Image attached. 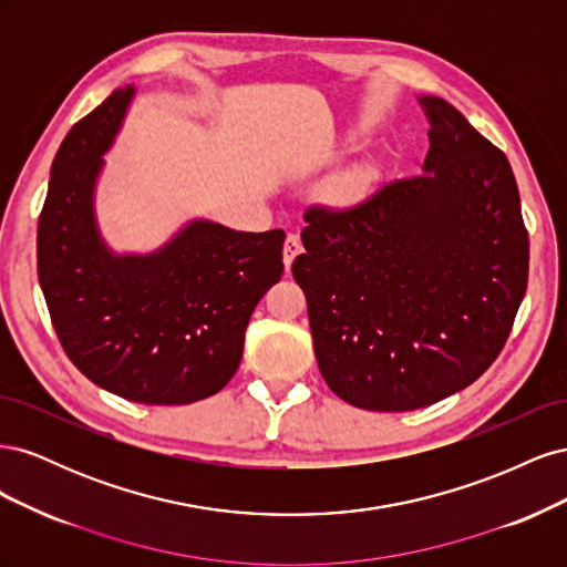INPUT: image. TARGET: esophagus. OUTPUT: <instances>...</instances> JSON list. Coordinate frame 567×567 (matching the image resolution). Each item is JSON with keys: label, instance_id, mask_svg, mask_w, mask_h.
<instances>
[{"label": "esophagus", "instance_id": "esophagus-1", "mask_svg": "<svg viewBox=\"0 0 567 567\" xmlns=\"http://www.w3.org/2000/svg\"><path fill=\"white\" fill-rule=\"evenodd\" d=\"M302 250V244H300V236L298 234H288L286 241H284V265L286 269H290V265H293L296 255Z\"/></svg>", "mask_w": 567, "mask_h": 567}]
</instances>
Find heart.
Masks as SVG:
<instances>
[{"label": "heart", "mask_w": 567, "mask_h": 567, "mask_svg": "<svg viewBox=\"0 0 567 567\" xmlns=\"http://www.w3.org/2000/svg\"><path fill=\"white\" fill-rule=\"evenodd\" d=\"M364 182H367V179H364L362 173H354V175L342 177V179H340V192L346 194V196H357V194L364 188Z\"/></svg>", "instance_id": "b5f03b06"}]
</instances>
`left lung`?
Instances as JSON below:
<instances>
[{"label":"left lung","mask_w":567,"mask_h":567,"mask_svg":"<svg viewBox=\"0 0 567 567\" xmlns=\"http://www.w3.org/2000/svg\"><path fill=\"white\" fill-rule=\"evenodd\" d=\"M423 175L346 210L310 208L293 279L317 364L340 400L411 411L468 388L525 298L529 241L504 153L440 96Z\"/></svg>","instance_id":"obj_1"}]
</instances>
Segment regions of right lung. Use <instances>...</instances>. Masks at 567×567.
Listing matches in <instances>:
<instances>
[{
    "label": "right lung",
    "instance_id": "right-lung-1",
    "mask_svg": "<svg viewBox=\"0 0 567 567\" xmlns=\"http://www.w3.org/2000/svg\"><path fill=\"white\" fill-rule=\"evenodd\" d=\"M134 87L84 115L51 163L38 277L51 323L92 383L142 404H192L225 388L255 305L284 274L281 229L192 219L153 252H113L94 213L104 153Z\"/></svg>",
    "mask_w": 567,
    "mask_h": 567
}]
</instances>
